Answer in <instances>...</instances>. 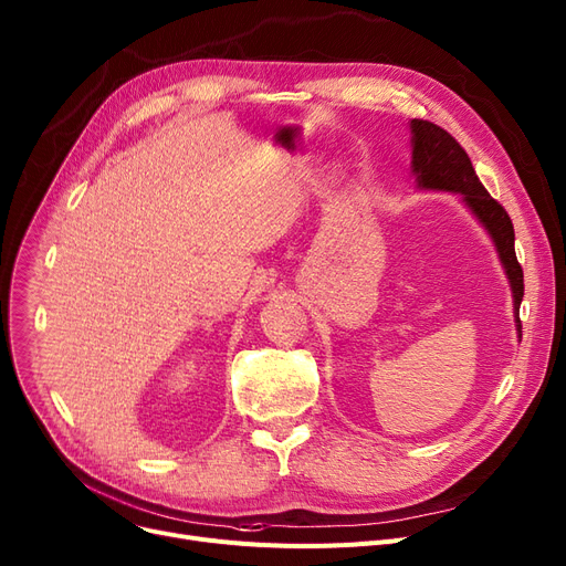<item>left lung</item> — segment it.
Returning a JSON list of instances; mask_svg holds the SVG:
<instances>
[{
	"mask_svg": "<svg viewBox=\"0 0 566 566\" xmlns=\"http://www.w3.org/2000/svg\"><path fill=\"white\" fill-rule=\"evenodd\" d=\"M412 174L418 176L420 188L429 190H448L461 192L470 211L480 218V222L489 229L495 248L500 252V261L507 271L514 291V310L516 323L521 331L518 307L523 301V268L516 259L514 250V224L504 211L502 203L495 201L472 169V163L465 148L444 128L424 122V118H412Z\"/></svg>",
	"mask_w": 566,
	"mask_h": 566,
	"instance_id": "left-lung-1",
	"label": "left lung"
}]
</instances>
